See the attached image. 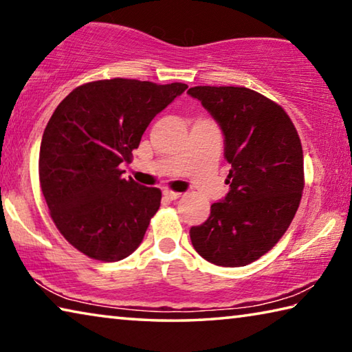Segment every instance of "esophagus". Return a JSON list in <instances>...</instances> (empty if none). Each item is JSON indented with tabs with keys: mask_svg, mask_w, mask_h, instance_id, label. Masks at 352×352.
Wrapping results in <instances>:
<instances>
[{
	"mask_svg": "<svg viewBox=\"0 0 352 352\" xmlns=\"http://www.w3.org/2000/svg\"><path fill=\"white\" fill-rule=\"evenodd\" d=\"M163 194H164V197L168 199V200H177V199L182 197L180 192H174V190H170V189H166Z\"/></svg>",
	"mask_w": 352,
	"mask_h": 352,
	"instance_id": "1",
	"label": "esophagus"
}]
</instances>
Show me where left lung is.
I'll return each instance as SVG.
<instances>
[{"label":"left lung","instance_id":"8db88e82","mask_svg":"<svg viewBox=\"0 0 352 352\" xmlns=\"http://www.w3.org/2000/svg\"><path fill=\"white\" fill-rule=\"evenodd\" d=\"M188 93L216 119L231 164L228 194L192 226L201 258L222 267L259 259L287 231L305 188L302 147L281 105L245 87H192Z\"/></svg>","mask_w":352,"mask_h":352}]
</instances>
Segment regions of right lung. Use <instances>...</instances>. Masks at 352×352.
<instances>
[{"instance_id":"add662e5","label":"right lung","mask_w":352,"mask_h":352,"mask_svg":"<svg viewBox=\"0 0 352 352\" xmlns=\"http://www.w3.org/2000/svg\"><path fill=\"white\" fill-rule=\"evenodd\" d=\"M136 79L88 82L65 98L40 146V186L52 222L88 258L132 254L158 211L162 190L122 178L152 119L186 90Z\"/></svg>"}]
</instances>
